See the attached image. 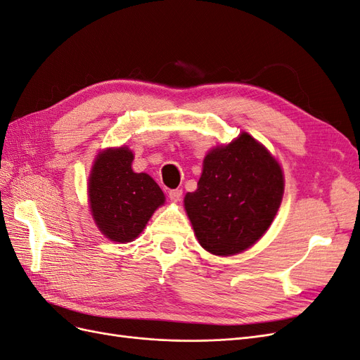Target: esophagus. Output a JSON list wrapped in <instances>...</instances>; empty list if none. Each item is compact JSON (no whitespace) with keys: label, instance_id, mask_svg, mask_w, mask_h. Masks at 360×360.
<instances>
[{"label":"esophagus","instance_id":"1","mask_svg":"<svg viewBox=\"0 0 360 360\" xmlns=\"http://www.w3.org/2000/svg\"><path fill=\"white\" fill-rule=\"evenodd\" d=\"M181 195H183V191H181V189H171V191H168V197H169V200L174 201V202L180 201V200H181Z\"/></svg>","mask_w":360,"mask_h":360}]
</instances>
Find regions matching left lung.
<instances>
[{"label":"left lung","mask_w":360,"mask_h":360,"mask_svg":"<svg viewBox=\"0 0 360 360\" xmlns=\"http://www.w3.org/2000/svg\"><path fill=\"white\" fill-rule=\"evenodd\" d=\"M284 176L257 141L242 134L204 159L198 189L184 209L200 245L214 255H233L263 236L279 209Z\"/></svg>","instance_id":"8db88e82"}]
</instances>
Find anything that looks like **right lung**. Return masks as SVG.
<instances>
[{"label": "right lung", "mask_w": 360, "mask_h": 360, "mask_svg": "<svg viewBox=\"0 0 360 360\" xmlns=\"http://www.w3.org/2000/svg\"><path fill=\"white\" fill-rule=\"evenodd\" d=\"M132 151L106 150L90 176V207L97 226L114 242H130L144 230L165 195L148 174L132 171Z\"/></svg>", "instance_id": "1"}]
</instances>
